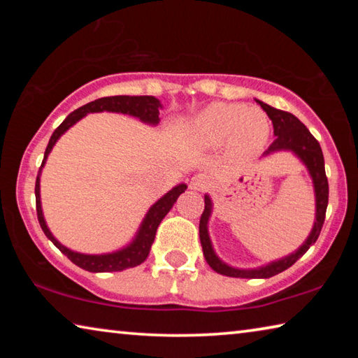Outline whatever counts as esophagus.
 I'll return each instance as SVG.
<instances>
[{
    "instance_id": "obj_1",
    "label": "esophagus",
    "mask_w": 358,
    "mask_h": 358,
    "mask_svg": "<svg viewBox=\"0 0 358 358\" xmlns=\"http://www.w3.org/2000/svg\"><path fill=\"white\" fill-rule=\"evenodd\" d=\"M189 186H191V189H194V191H203L210 186V178L205 173H197L191 178Z\"/></svg>"
}]
</instances>
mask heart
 Returning a JSON list of instances; mask_svg holds the SVG:
<instances>
[{"label":"heart","mask_w":358,"mask_h":358,"mask_svg":"<svg viewBox=\"0 0 358 358\" xmlns=\"http://www.w3.org/2000/svg\"><path fill=\"white\" fill-rule=\"evenodd\" d=\"M191 132L196 141L210 147L227 143L238 155H252L264 147L270 136L268 117L257 108L243 104L208 106L192 121Z\"/></svg>","instance_id":"b5f03b06"}]
</instances>
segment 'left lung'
<instances>
[{
    "instance_id": "1",
    "label": "left lung",
    "mask_w": 358,
    "mask_h": 358,
    "mask_svg": "<svg viewBox=\"0 0 358 358\" xmlns=\"http://www.w3.org/2000/svg\"><path fill=\"white\" fill-rule=\"evenodd\" d=\"M256 102L264 108L266 115H268L271 123H273V132L276 136L275 142L270 145L264 156L276 153V151H292L303 164L306 166V171L313 180L314 197H316V217H314V226L310 235H308V238L303 241V245L292 254H289V256L273 260V262L266 265L257 266V268H237V266H232L221 260L213 250V245H211L208 234V221L211 211H213V202H211L208 194H205V210L201 216V224H199V237H201L203 257L216 273L232 278H246V280H259V278L266 280V278L275 276L278 273H281V271L287 270L289 266H292L303 254L310 250V246L316 243L325 221L327 205H329V180L325 177L322 150H320L319 142L313 137L306 126L292 113L278 110V108L265 104V102L259 99H256Z\"/></svg>"
}]
</instances>
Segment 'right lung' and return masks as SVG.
Masks as SVG:
<instances>
[{"label":"right lung","instance_id":"add662e5","mask_svg":"<svg viewBox=\"0 0 358 358\" xmlns=\"http://www.w3.org/2000/svg\"><path fill=\"white\" fill-rule=\"evenodd\" d=\"M162 108V104L159 99H156L155 96H108V98H101L93 102H88L82 107H78L77 110L69 113L62 124L58 126L53 132L50 141L45 148L44 159H42V164L39 169L38 177H36V211H38V220L42 230H44L45 237L55 245L59 251H62L64 256H68L71 262H74L80 268L92 271V273H107V271H123L126 268H132V266L141 265L145 259L148 257L151 245L155 241V235L157 226H159L161 221L164 220V216L171 211L173 203L177 202V199L181 192L186 191V185L180 183L171 191L164 194L159 201L151 205L150 210L145 215L143 221L138 227L136 237L132 238L129 245L121 248L118 251L113 252H106V254H83L72 251L69 248L59 243V241L53 237L50 229L47 227V222L44 220V213H42V205H41V172L42 167L45 166V161L48 155H50L52 148L55 147L58 138L62 137L66 131L72 128L77 121H80L83 117H87L88 113H98V112H115V113H124L131 115V117H136L142 121V123H147L151 126H156L159 123V110Z\"/></svg>","mask_w":358,"mask_h":358}]
</instances>
